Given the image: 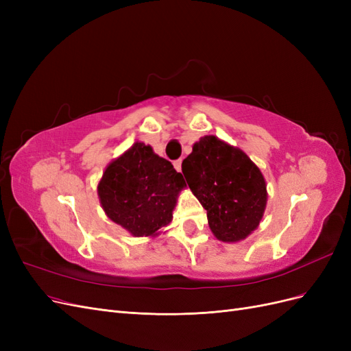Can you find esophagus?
Returning <instances> with one entry per match:
<instances>
[{"instance_id": "esophagus-1", "label": "esophagus", "mask_w": 351, "mask_h": 351, "mask_svg": "<svg viewBox=\"0 0 351 351\" xmlns=\"http://www.w3.org/2000/svg\"><path fill=\"white\" fill-rule=\"evenodd\" d=\"M174 168L177 169V171H182V159H176V161L173 162Z\"/></svg>"}]
</instances>
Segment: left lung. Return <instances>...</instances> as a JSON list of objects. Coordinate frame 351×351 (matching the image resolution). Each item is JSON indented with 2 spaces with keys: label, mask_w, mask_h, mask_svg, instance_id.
<instances>
[{
  "label": "left lung",
  "mask_w": 351,
  "mask_h": 351,
  "mask_svg": "<svg viewBox=\"0 0 351 351\" xmlns=\"http://www.w3.org/2000/svg\"><path fill=\"white\" fill-rule=\"evenodd\" d=\"M182 171L218 240L236 243L258 228L267 206V183L239 147L215 136L200 137Z\"/></svg>",
  "instance_id": "1"
}]
</instances>
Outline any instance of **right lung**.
<instances>
[{
    "instance_id": "1",
    "label": "right lung",
    "mask_w": 351,
    "mask_h": 351,
    "mask_svg": "<svg viewBox=\"0 0 351 351\" xmlns=\"http://www.w3.org/2000/svg\"><path fill=\"white\" fill-rule=\"evenodd\" d=\"M186 187L173 164L149 145L136 142L105 168L98 196L107 217L134 237H154L173 219Z\"/></svg>"
}]
</instances>
